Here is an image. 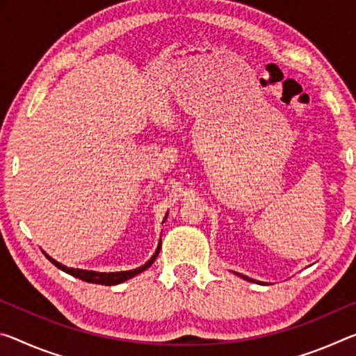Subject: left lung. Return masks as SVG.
<instances>
[{"label": "left lung", "mask_w": 356, "mask_h": 356, "mask_svg": "<svg viewBox=\"0 0 356 356\" xmlns=\"http://www.w3.org/2000/svg\"><path fill=\"white\" fill-rule=\"evenodd\" d=\"M236 274H238V275H239V277H242V279H244V280H249V282H257V284L266 285V284H264V282H259V280H253V279H250V277H249V275H244V274H239V273H236Z\"/></svg>", "instance_id": "obj_1"}]
</instances>
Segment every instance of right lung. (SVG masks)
Wrapping results in <instances>:
<instances>
[{"label":"right lung","instance_id":"obj_1","mask_svg":"<svg viewBox=\"0 0 356 356\" xmlns=\"http://www.w3.org/2000/svg\"><path fill=\"white\" fill-rule=\"evenodd\" d=\"M168 218V213L165 216V218H163V223H165V220ZM160 249H161V239L160 242H158V247L154 255L150 257V259L145 264H143V266H139L136 269H129V270H117V273H98V270H87V269H76V268H67L65 266V264H61L56 261V259H54L52 257H49L46 252H44V255H46V258L49 259L50 263L55 264L56 268L65 270L66 274L72 275V277H77L81 280H86V282H90V284H99V285H117V284H122V282H125L128 279L134 277V275H138L143 273V270H145L147 268L152 266V263L155 261L158 253H160Z\"/></svg>","mask_w":356,"mask_h":356}]
</instances>
